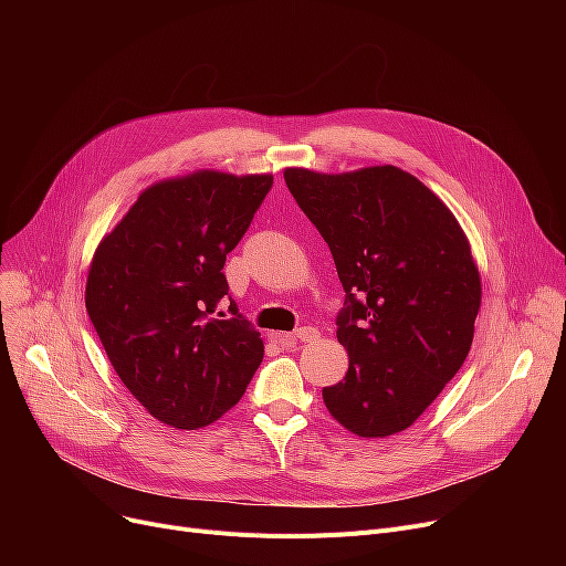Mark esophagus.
I'll list each match as a JSON object with an SVG mask.
<instances>
[{
	"label": "esophagus",
	"mask_w": 566,
	"mask_h": 566,
	"mask_svg": "<svg viewBox=\"0 0 566 566\" xmlns=\"http://www.w3.org/2000/svg\"><path fill=\"white\" fill-rule=\"evenodd\" d=\"M318 339V331L316 328H301L293 333H275V342L282 346H295L298 342H316Z\"/></svg>",
	"instance_id": "34e87169"
}]
</instances>
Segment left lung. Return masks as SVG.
Listing matches in <instances>:
<instances>
[{
    "instance_id": "1",
    "label": "left lung",
    "mask_w": 566,
    "mask_h": 566,
    "mask_svg": "<svg viewBox=\"0 0 566 566\" xmlns=\"http://www.w3.org/2000/svg\"><path fill=\"white\" fill-rule=\"evenodd\" d=\"M284 181L328 243L346 291L337 339L348 371L323 388L325 408L363 438L399 433L470 350L482 284L468 238L448 206L392 165L286 169Z\"/></svg>"
}]
</instances>
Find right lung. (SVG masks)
<instances>
[{
	"label": "right lung",
	"instance_id": "right-lung-1",
	"mask_svg": "<svg viewBox=\"0 0 566 566\" xmlns=\"http://www.w3.org/2000/svg\"><path fill=\"white\" fill-rule=\"evenodd\" d=\"M273 176L197 171L156 184L105 235L88 268L86 312L107 358L156 420L201 429L238 403L263 339L222 273ZM230 298L231 319L214 310Z\"/></svg>",
	"mask_w": 566,
	"mask_h": 566
}]
</instances>
